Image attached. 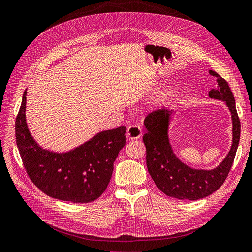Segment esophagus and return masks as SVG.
I'll return each instance as SVG.
<instances>
[{
	"instance_id": "34e87169",
	"label": "esophagus",
	"mask_w": 252,
	"mask_h": 252,
	"mask_svg": "<svg viewBox=\"0 0 252 252\" xmlns=\"http://www.w3.org/2000/svg\"><path fill=\"white\" fill-rule=\"evenodd\" d=\"M126 136L129 139H136L142 136V127L138 124H131L127 129Z\"/></svg>"
}]
</instances>
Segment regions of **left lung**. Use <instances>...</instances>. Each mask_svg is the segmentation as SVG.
<instances>
[{
  "instance_id": "obj_1",
  "label": "left lung",
  "mask_w": 252,
  "mask_h": 252,
  "mask_svg": "<svg viewBox=\"0 0 252 252\" xmlns=\"http://www.w3.org/2000/svg\"><path fill=\"white\" fill-rule=\"evenodd\" d=\"M209 73L216 77L217 83V89L211 90L209 96L225 101L233 118V146L218 167L213 170L193 169L176 157L167 136L170 110L164 108L153 110L145 119L147 132L143 140L147 150L148 172L164 194L178 199L196 200L218 190L233 166L240 142L241 123L234 94L224 78L213 70H210Z\"/></svg>"
}]
</instances>
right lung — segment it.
<instances>
[{
	"label": "right lung",
	"mask_w": 252,
	"mask_h": 252,
	"mask_svg": "<svg viewBox=\"0 0 252 252\" xmlns=\"http://www.w3.org/2000/svg\"><path fill=\"white\" fill-rule=\"evenodd\" d=\"M27 91L15 121L16 145L26 172L46 195L71 203H90L101 195L110 181L114 162L126 144V127L106 130L86 144L58 154L42 150L26 122Z\"/></svg>",
	"instance_id": "right-lung-1"
}]
</instances>
